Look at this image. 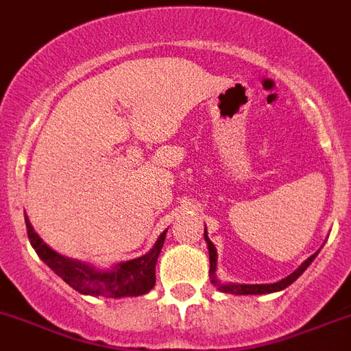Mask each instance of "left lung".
<instances>
[{"mask_svg": "<svg viewBox=\"0 0 351 351\" xmlns=\"http://www.w3.org/2000/svg\"><path fill=\"white\" fill-rule=\"evenodd\" d=\"M204 240H206L208 244V253H210V278L211 283L219 289L221 292H226V294H237V296H244V294H271V292H278L283 291L285 287H289L291 283H294L301 274L305 273L306 267L314 262V258L317 256V253H314L312 256L305 260V262L301 263L300 267L294 271L292 274H289L287 278L280 280L276 283H256V285H247V283H222L219 278H217V249L213 245L210 239H208V231L204 228Z\"/></svg>", "mask_w": 351, "mask_h": 351, "instance_id": "1", "label": "left lung"}]
</instances>
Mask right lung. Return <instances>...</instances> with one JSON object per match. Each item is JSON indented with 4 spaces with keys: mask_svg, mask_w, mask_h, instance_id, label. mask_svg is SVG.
<instances>
[{
    "mask_svg": "<svg viewBox=\"0 0 351 351\" xmlns=\"http://www.w3.org/2000/svg\"><path fill=\"white\" fill-rule=\"evenodd\" d=\"M25 222L30 244L39 254V258L57 276L62 278L69 287H73L75 291L84 296H102L114 298V300L143 296L156 285V263H158V256L169 230L159 234L158 242L149 253L141 254L138 258L127 260V262H120L109 269H98L93 263L68 258L53 251L50 245H46V242H43L26 215Z\"/></svg>",
    "mask_w": 351,
    "mask_h": 351,
    "instance_id": "right-lung-1",
    "label": "right lung"
}]
</instances>
